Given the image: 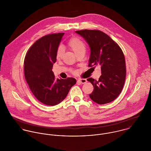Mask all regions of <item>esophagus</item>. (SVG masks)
Listing matches in <instances>:
<instances>
[{"label":"esophagus","mask_w":151,"mask_h":151,"mask_svg":"<svg viewBox=\"0 0 151 151\" xmlns=\"http://www.w3.org/2000/svg\"><path fill=\"white\" fill-rule=\"evenodd\" d=\"M77 82L79 83H82V84H84L85 83L87 82V80L86 79H78Z\"/></svg>","instance_id":"1"}]
</instances>
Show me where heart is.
Instances as JSON below:
<instances>
[{"label": "heart", "mask_w": 151, "mask_h": 151, "mask_svg": "<svg viewBox=\"0 0 151 151\" xmlns=\"http://www.w3.org/2000/svg\"><path fill=\"white\" fill-rule=\"evenodd\" d=\"M68 45L75 52V54H78L82 50H85V45L83 42L78 37H73L68 42ZM64 53V48L62 46L60 45L56 50V57L58 59H60Z\"/></svg>", "instance_id": "heart-1"}]
</instances>
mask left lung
<instances>
[{"instance_id":"obj_1","label":"left lung","mask_w":151,"mask_h":151,"mask_svg":"<svg viewBox=\"0 0 151 151\" xmlns=\"http://www.w3.org/2000/svg\"><path fill=\"white\" fill-rule=\"evenodd\" d=\"M75 32L83 37L89 46V66L98 65L101 69L102 75L98 81L92 78L87 79L93 86L89 97L101 105L114 101L121 92L126 78L125 60L122 49L102 31L85 29Z\"/></svg>"}]
</instances>
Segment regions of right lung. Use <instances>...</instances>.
<instances>
[{
  "label": "right lung",
  "instance_id": "1",
  "mask_svg": "<svg viewBox=\"0 0 151 151\" xmlns=\"http://www.w3.org/2000/svg\"><path fill=\"white\" fill-rule=\"evenodd\" d=\"M63 35L50 34L38 39L26 53L24 60L26 81L36 99L46 105L60 104L76 82L73 78L56 79L52 70Z\"/></svg>",
  "mask_w": 151,
  "mask_h": 151
}]
</instances>
